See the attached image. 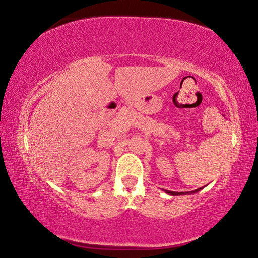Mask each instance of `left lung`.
Here are the masks:
<instances>
[{"mask_svg": "<svg viewBox=\"0 0 258 258\" xmlns=\"http://www.w3.org/2000/svg\"><path fill=\"white\" fill-rule=\"evenodd\" d=\"M202 189H203V187H199V189H197V190L186 192V194H196V192L201 191ZM166 192H167V194H169V195H172V196H176V195H184V194H179V192H174V191H169V190H166Z\"/></svg>", "mask_w": 258, "mask_h": 258, "instance_id": "8db88e82", "label": "left lung"}]
</instances>
